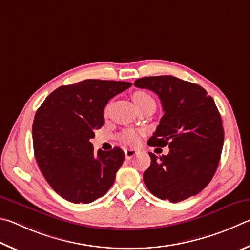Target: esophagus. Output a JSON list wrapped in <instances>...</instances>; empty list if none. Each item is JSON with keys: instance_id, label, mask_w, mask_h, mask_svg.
<instances>
[{"instance_id": "1", "label": "esophagus", "mask_w": 250, "mask_h": 250, "mask_svg": "<svg viewBox=\"0 0 250 250\" xmlns=\"http://www.w3.org/2000/svg\"><path fill=\"white\" fill-rule=\"evenodd\" d=\"M124 152H125L126 159H132L135 155L138 154V150H135V149H125Z\"/></svg>"}]
</instances>
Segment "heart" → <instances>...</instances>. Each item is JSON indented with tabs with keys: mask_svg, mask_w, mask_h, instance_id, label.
<instances>
[{
	"mask_svg": "<svg viewBox=\"0 0 250 250\" xmlns=\"http://www.w3.org/2000/svg\"><path fill=\"white\" fill-rule=\"evenodd\" d=\"M133 100H134L135 104H136V106H139V105L154 101L151 96L145 91L135 92V93L133 94ZM122 139H123V142L128 144V145H135V144H137L139 141V134L132 129L126 130V132L123 133Z\"/></svg>",
	"mask_w": 250,
	"mask_h": 250,
	"instance_id": "1",
	"label": "heart"
}]
</instances>
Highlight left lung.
<instances>
[{
  "label": "left lung",
  "instance_id": "left-lung-1",
  "mask_svg": "<svg viewBox=\"0 0 250 250\" xmlns=\"http://www.w3.org/2000/svg\"><path fill=\"white\" fill-rule=\"evenodd\" d=\"M134 84L155 92L165 112L148 145L169 146L159 159L149 152L143 177L147 189L172 203L198 194L212 180L224 143L215 102L202 86L172 76L141 78Z\"/></svg>",
  "mask_w": 250,
  "mask_h": 250
}]
</instances>
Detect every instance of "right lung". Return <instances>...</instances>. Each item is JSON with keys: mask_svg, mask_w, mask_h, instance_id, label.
<instances>
[{"mask_svg": "<svg viewBox=\"0 0 250 250\" xmlns=\"http://www.w3.org/2000/svg\"><path fill=\"white\" fill-rule=\"evenodd\" d=\"M132 83L89 79L62 85L35 114V158L49 186L64 200L87 204L113 186L125 154L121 148L98 150L90 139L104 124V107Z\"/></svg>", "mask_w": 250, "mask_h": 250, "instance_id": "add662e5", "label": "right lung"}]
</instances>
